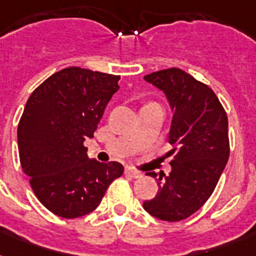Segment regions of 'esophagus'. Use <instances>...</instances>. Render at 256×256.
I'll list each match as a JSON object with an SVG mask.
<instances>
[{"instance_id": "obj_1", "label": "esophagus", "mask_w": 256, "mask_h": 256, "mask_svg": "<svg viewBox=\"0 0 256 256\" xmlns=\"http://www.w3.org/2000/svg\"><path fill=\"white\" fill-rule=\"evenodd\" d=\"M124 174L128 175V176H132V178H140V176L144 175L140 171H136L132 170V168H126V170H124Z\"/></svg>"}]
</instances>
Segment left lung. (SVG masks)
I'll return each mask as SVG.
<instances>
[{
	"mask_svg": "<svg viewBox=\"0 0 256 256\" xmlns=\"http://www.w3.org/2000/svg\"><path fill=\"white\" fill-rule=\"evenodd\" d=\"M164 92L172 112L168 142L171 171L158 178V192L144 200L148 214L166 222L188 218L206 203L230 156L228 120L210 88L176 68L144 76Z\"/></svg>",
	"mask_w": 256,
	"mask_h": 256,
	"instance_id": "8db88e82",
	"label": "left lung"
}]
</instances>
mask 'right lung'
Masks as SVG:
<instances>
[{
	"label": "right lung",
	"instance_id": "right-lung-1",
	"mask_svg": "<svg viewBox=\"0 0 256 256\" xmlns=\"http://www.w3.org/2000/svg\"><path fill=\"white\" fill-rule=\"evenodd\" d=\"M120 76L66 68L38 86L18 124L22 170L38 200L53 214L73 219L96 210L114 179L118 162L88 158L84 146L120 88Z\"/></svg>",
	"mask_w": 256,
	"mask_h": 256
}]
</instances>
